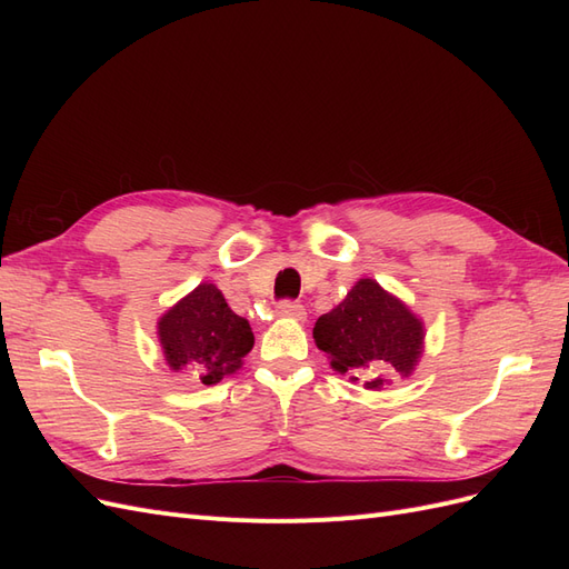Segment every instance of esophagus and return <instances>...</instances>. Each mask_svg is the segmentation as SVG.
Returning <instances> with one entry per match:
<instances>
[{
    "mask_svg": "<svg viewBox=\"0 0 569 569\" xmlns=\"http://www.w3.org/2000/svg\"><path fill=\"white\" fill-rule=\"evenodd\" d=\"M278 316L303 320V318H306V308H303L299 301H280V303H278Z\"/></svg>",
    "mask_w": 569,
    "mask_h": 569,
    "instance_id": "esophagus-1",
    "label": "esophagus"
}]
</instances>
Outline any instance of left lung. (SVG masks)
<instances>
[{"instance_id": "left-lung-1", "label": "left lung", "mask_w": 569, "mask_h": 569, "mask_svg": "<svg viewBox=\"0 0 569 569\" xmlns=\"http://www.w3.org/2000/svg\"><path fill=\"white\" fill-rule=\"evenodd\" d=\"M318 349L351 382L382 389L389 377H408L422 356L425 327L410 308L375 280H358L330 313L313 327Z\"/></svg>"}]
</instances>
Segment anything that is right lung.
I'll use <instances>...</instances> for the list:
<instances>
[{
  "mask_svg": "<svg viewBox=\"0 0 569 569\" xmlns=\"http://www.w3.org/2000/svg\"><path fill=\"white\" fill-rule=\"evenodd\" d=\"M159 341L170 370H189L201 385H218L242 368L253 332L216 284L201 282L161 316Z\"/></svg>",
  "mask_w": 569,
  "mask_h": 569,
  "instance_id": "obj_1",
  "label": "right lung"
}]
</instances>
